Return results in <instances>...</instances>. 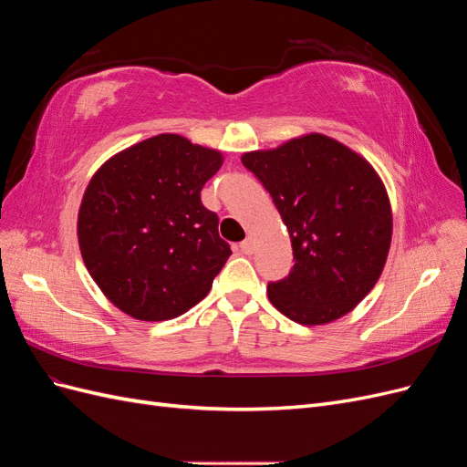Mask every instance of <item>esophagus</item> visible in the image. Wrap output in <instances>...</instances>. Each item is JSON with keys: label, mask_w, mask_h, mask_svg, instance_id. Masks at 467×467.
<instances>
[{"label": "esophagus", "mask_w": 467, "mask_h": 467, "mask_svg": "<svg viewBox=\"0 0 467 467\" xmlns=\"http://www.w3.org/2000/svg\"><path fill=\"white\" fill-rule=\"evenodd\" d=\"M239 247H242V251H244V253H247V255H251V253L255 251V242H253V237H247L245 242L239 244Z\"/></svg>", "instance_id": "obj_1"}]
</instances>
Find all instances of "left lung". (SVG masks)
I'll return each mask as SVG.
<instances>
[{"label": "left lung", "instance_id": "left-lung-1", "mask_svg": "<svg viewBox=\"0 0 467 467\" xmlns=\"http://www.w3.org/2000/svg\"><path fill=\"white\" fill-rule=\"evenodd\" d=\"M242 161L271 192L292 242V271L268 282V300L300 325L348 314L374 288L391 244V206L374 167L323 134Z\"/></svg>", "mask_w": 467, "mask_h": 467}]
</instances>
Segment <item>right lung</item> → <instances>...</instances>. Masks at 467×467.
Returning <instances> with one entry per match:
<instances>
[{"label":"right lung","mask_w":467,"mask_h":467,"mask_svg":"<svg viewBox=\"0 0 467 467\" xmlns=\"http://www.w3.org/2000/svg\"><path fill=\"white\" fill-rule=\"evenodd\" d=\"M222 153L160 134L101 165L83 194L78 239L107 298L142 321L173 319L199 304L232 255L201 191Z\"/></svg>","instance_id":"obj_1"}]
</instances>
